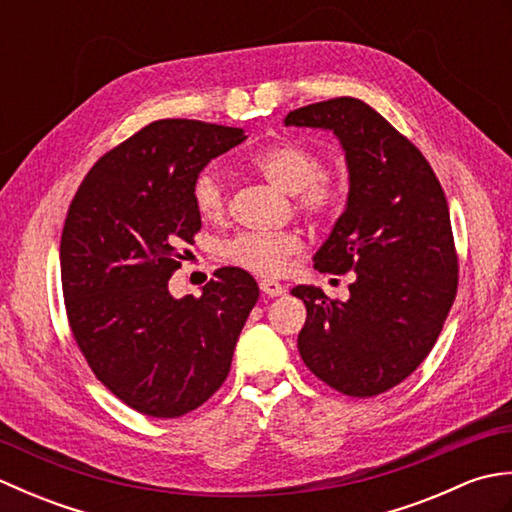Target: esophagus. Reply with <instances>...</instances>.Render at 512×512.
Here are the masks:
<instances>
[{
    "instance_id": "1",
    "label": "esophagus",
    "mask_w": 512,
    "mask_h": 512,
    "mask_svg": "<svg viewBox=\"0 0 512 512\" xmlns=\"http://www.w3.org/2000/svg\"><path fill=\"white\" fill-rule=\"evenodd\" d=\"M259 288H262V292H264V295H268V297L286 295V288L281 286L279 281H275V279H259Z\"/></svg>"
}]
</instances>
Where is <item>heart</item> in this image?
I'll use <instances>...</instances> for the list:
<instances>
[{"label": "heart", "instance_id": "heart-1", "mask_svg": "<svg viewBox=\"0 0 512 512\" xmlns=\"http://www.w3.org/2000/svg\"><path fill=\"white\" fill-rule=\"evenodd\" d=\"M250 165L273 182L277 189L295 193L297 209L312 220H328L339 211L343 189L332 173L323 171V158L306 143L284 138L257 149L250 156ZM191 198L195 211L204 220H220L226 213L228 189L222 171L204 167L193 180ZM303 242L292 231H244L228 237L217 246L222 262L237 266L255 275H279L295 255L301 253Z\"/></svg>", "mask_w": 512, "mask_h": 512}]
</instances>
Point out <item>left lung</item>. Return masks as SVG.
I'll use <instances>...</instances> for the list:
<instances>
[{
    "mask_svg": "<svg viewBox=\"0 0 512 512\" xmlns=\"http://www.w3.org/2000/svg\"><path fill=\"white\" fill-rule=\"evenodd\" d=\"M341 140L350 193L314 268L354 270L350 299L297 286L308 310L299 354L325 385L352 398L396 387L429 356L458 292L449 204L420 149L367 103L341 96L286 116Z\"/></svg>",
    "mask_w": 512,
    "mask_h": 512,
    "instance_id": "left-lung-1",
    "label": "left lung"
}]
</instances>
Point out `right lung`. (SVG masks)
Returning <instances> with one entry per match:
<instances>
[{
	"instance_id": "obj_1",
	"label": "right lung",
	"mask_w": 512,
	"mask_h": 512,
	"mask_svg": "<svg viewBox=\"0 0 512 512\" xmlns=\"http://www.w3.org/2000/svg\"><path fill=\"white\" fill-rule=\"evenodd\" d=\"M244 129L165 118L107 151L70 202L61 286L70 330L94 376L149 418H180L228 376L257 281L226 266L200 297H171L182 246L202 220L198 173Z\"/></svg>"
}]
</instances>
